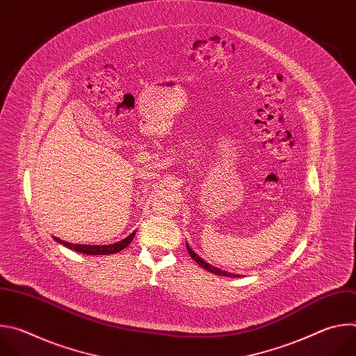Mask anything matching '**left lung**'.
<instances>
[{"label": "left lung", "instance_id": "8db88e82", "mask_svg": "<svg viewBox=\"0 0 356 356\" xmlns=\"http://www.w3.org/2000/svg\"><path fill=\"white\" fill-rule=\"evenodd\" d=\"M186 246H187V252L190 253V257L201 266V268H204L206 270H209V272H211V273H214V275H218V276H227V277H236L238 275H232V273H229V272H225V270H221V269H218V268H216V266H211L210 264H207L204 259H201L197 253L190 248V245L188 243H186Z\"/></svg>", "mask_w": 356, "mask_h": 356}]
</instances>
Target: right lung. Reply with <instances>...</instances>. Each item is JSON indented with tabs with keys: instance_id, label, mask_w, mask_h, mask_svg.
Listing matches in <instances>:
<instances>
[{
	"instance_id": "right-lung-1",
	"label": "right lung",
	"mask_w": 356,
	"mask_h": 356,
	"mask_svg": "<svg viewBox=\"0 0 356 356\" xmlns=\"http://www.w3.org/2000/svg\"><path fill=\"white\" fill-rule=\"evenodd\" d=\"M134 236H135V232H132L125 239L111 243V245H79V243H70V242L62 241L56 236H55V241H58L59 243H62L66 248L74 249L76 252L86 253V255H111V253H117V252L122 250L124 248H127L131 243V241L134 239Z\"/></svg>"
}]
</instances>
